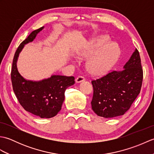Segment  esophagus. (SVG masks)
<instances>
[{"label": "esophagus", "mask_w": 154, "mask_h": 154, "mask_svg": "<svg viewBox=\"0 0 154 154\" xmlns=\"http://www.w3.org/2000/svg\"><path fill=\"white\" fill-rule=\"evenodd\" d=\"M85 81V78L83 76H79V77H77L76 79H75V82L77 83L83 82V81Z\"/></svg>", "instance_id": "1"}]
</instances>
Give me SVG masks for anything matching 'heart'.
I'll list each match as a JSON object with an SVG mask.
<instances>
[{
  "instance_id": "b5f03b06",
  "label": "heart",
  "mask_w": 154,
  "mask_h": 154,
  "mask_svg": "<svg viewBox=\"0 0 154 154\" xmlns=\"http://www.w3.org/2000/svg\"><path fill=\"white\" fill-rule=\"evenodd\" d=\"M109 38L106 35H101L94 39L87 48L75 54V56L79 59L86 58L94 54L87 63V70L91 74H106L117 61L119 49L116 44L109 43Z\"/></svg>"
}]
</instances>
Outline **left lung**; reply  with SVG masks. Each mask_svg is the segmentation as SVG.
<instances>
[{"label": "left lung", "mask_w": 154, "mask_h": 154, "mask_svg": "<svg viewBox=\"0 0 154 154\" xmlns=\"http://www.w3.org/2000/svg\"><path fill=\"white\" fill-rule=\"evenodd\" d=\"M122 71H113L91 81L92 109L98 116L109 119L123 115L141 90L143 70L139 51L136 49Z\"/></svg>", "instance_id": "obj_1"}]
</instances>
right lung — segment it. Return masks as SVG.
Instances as JSON below:
<instances>
[{"label":"right lung","instance_id":"obj_1","mask_svg":"<svg viewBox=\"0 0 154 154\" xmlns=\"http://www.w3.org/2000/svg\"><path fill=\"white\" fill-rule=\"evenodd\" d=\"M44 26L33 31L20 44L16 50L11 70L13 91L20 104L28 112L42 119H50L57 115L65 99V91L75 83L74 77L51 75L39 81L26 80L20 74L17 60L25 44L33 41Z\"/></svg>","mask_w":154,"mask_h":154}]
</instances>
